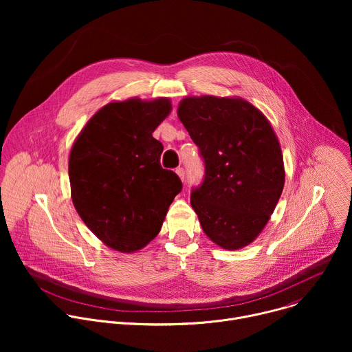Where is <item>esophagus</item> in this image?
Instances as JSON below:
<instances>
[{
    "instance_id": "obj_1",
    "label": "esophagus",
    "mask_w": 352,
    "mask_h": 352,
    "mask_svg": "<svg viewBox=\"0 0 352 352\" xmlns=\"http://www.w3.org/2000/svg\"><path fill=\"white\" fill-rule=\"evenodd\" d=\"M175 173H177L178 177L184 181V178H185V171H184V168H182V167H177V168H175Z\"/></svg>"
}]
</instances>
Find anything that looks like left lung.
<instances>
[{
    "label": "left lung",
    "mask_w": 352,
    "mask_h": 352,
    "mask_svg": "<svg viewBox=\"0 0 352 352\" xmlns=\"http://www.w3.org/2000/svg\"><path fill=\"white\" fill-rule=\"evenodd\" d=\"M178 117L205 164L204 181L190 192L200 226L224 249L246 246L267 224L284 188L273 128L242 98L186 97Z\"/></svg>",
    "instance_id": "8db88e82"
}]
</instances>
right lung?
<instances>
[{"mask_svg": "<svg viewBox=\"0 0 352 352\" xmlns=\"http://www.w3.org/2000/svg\"><path fill=\"white\" fill-rule=\"evenodd\" d=\"M168 98H129L100 109L69 155L72 202L85 224L107 246L135 252L160 231L179 177L160 164L155 129L170 114Z\"/></svg>", "mask_w": 352, "mask_h": 352, "instance_id": "right-lung-1", "label": "right lung"}]
</instances>
